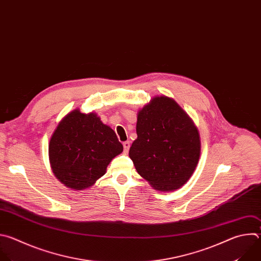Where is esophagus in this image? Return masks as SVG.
<instances>
[{"mask_svg": "<svg viewBox=\"0 0 261 261\" xmlns=\"http://www.w3.org/2000/svg\"><path fill=\"white\" fill-rule=\"evenodd\" d=\"M129 147H130V143L128 141L124 142L123 143V148H124V153H127L128 150H129Z\"/></svg>", "mask_w": 261, "mask_h": 261, "instance_id": "34e87169", "label": "esophagus"}]
</instances>
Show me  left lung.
Instances as JSON below:
<instances>
[{
    "mask_svg": "<svg viewBox=\"0 0 261 261\" xmlns=\"http://www.w3.org/2000/svg\"><path fill=\"white\" fill-rule=\"evenodd\" d=\"M137 135L129 158L153 188L174 191L189 180L200 154L199 134L173 98L155 96L144 106L138 113Z\"/></svg>",
    "mask_w": 261,
    "mask_h": 261,
    "instance_id": "obj_1",
    "label": "left lung"
}]
</instances>
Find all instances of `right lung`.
Segmentation results:
<instances>
[{
  "instance_id": "right-lung-1",
  "label": "right lung",
  "mask_w": 261,
  "mask_h": 261,
  "mask_svg": "<svg viewBox=\"0 0 261 261\" xmlns=\"http://www.w3.org/2000/svg\"><path fill=\"white\" fill-rule=\"evenodd\" d=\"M123 151L115 132L95 113L76 109L59 123L49 142V161L65 186L83 190L105 175L108 165Z\"/></svg>"
}]
</instances>
